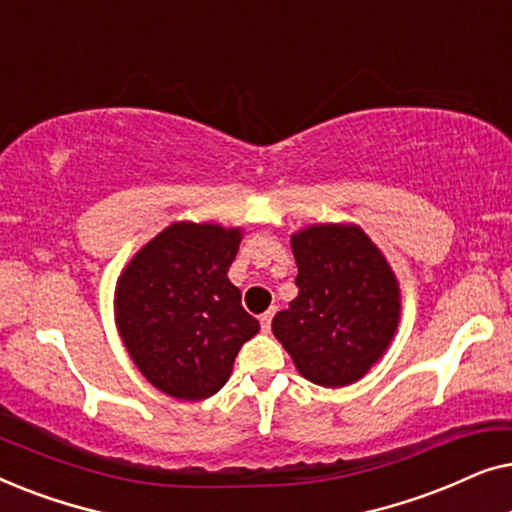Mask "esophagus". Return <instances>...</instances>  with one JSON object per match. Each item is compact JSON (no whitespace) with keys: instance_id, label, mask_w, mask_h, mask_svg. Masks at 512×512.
Masks as SVG:
<instances>
[{"instance_id":"esophagus-1","label":"esophagus","mask_w":512,"mask_h":512,"mask_svg":"<svg viewBox=\"0 0 512 512\" xmlns=\"http://www.w3.org/2000/svg\"><path fill=\"white\" fill-rule=\"evenodd\" d=\"M275 312H277V307H270L268 312L263 314L261 317V328H263V333H270V326H272V317H275Z\"/></svg>"}]
</instances>
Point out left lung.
Segmentation results:
<instances>
[{
	"instance_id": "1",
	"label": "left lung",
	"mask_w": 512,
	"mask_h": 512,
	"mask_svg": "<svg viewBox=\"0 0 512 512\" xmlns=\"http://www.w3.org/2000/svg\"><path fill=\"white\" fill-rule=\"evenodd\" d=\"M298 296L272 333L298 373L319 387L359 382L401 321V286L377 244L354 223H314L291 235Z\"/></svg>"
}]
</instances>
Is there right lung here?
I'll use <instances>...</instances> for the list:
<instances>
[{
    "label": "right lung",
    "mask_w": 512,
    "mask_h": 512,
    "mask_svg": "<svg viewBox=\"0 0 512 512\" xmlns=\"http://www.w3.org/2000/svg\"><path fill=\"white\" fill-rule=\"evenodd\" d=\"M240 242L242 228L174 221L118 277V335L139 373L167 396H214L240 347L261 328L228 279Z\"/></svg>",
    "instance_id": "right-lung-1"
}]
</instances>
